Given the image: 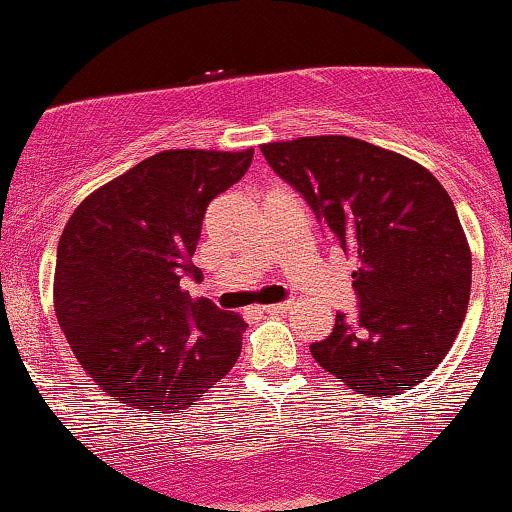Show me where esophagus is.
<instances>
[{
  "instance_id": "esophagus-1",
  "label": "esophagus",
  "mask_w": 512,
  "mask_h": 512,
  "mask_svg": "<svg viewBox=\"0 0 512 512\" xmlns=\"http://www.w3.org/2000/svg\"><path fill=\"white\" fill-rule=\"evenodd\" d=\"M291 308V303H274V305H262V313L267 315H279V313H286V310Z\"/></svg>"
}]
</instances>
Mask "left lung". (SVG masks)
<instances>
[{"label":"left lung","mask_w":512,"mask_h":512,"mask_svg":"<svg viewBox=\"0 0 512 512\" xmlns=\"http://www.w3.org/2000/svg\"><path fill=\"white\" fill-rule=\"evenodd\" d=\"M260 149L358 262V317L337 313L310 354L358 395L414 390L450 351L472 289V252L450 195L416 161L354 137Z\"/></svg>","instance_id":"8db88e82"}]
</instances>
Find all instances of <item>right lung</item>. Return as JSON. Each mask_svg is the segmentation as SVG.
Segmentation results:
<instances>
[{
	"instance_id": "add662e5",
	"label": "right lung",
	"mask_w": 512,
	"mask_h": 512,
	"mask_svg": "<svg viewBox=\"0 0 512 512\" xmlns=\"http://www.w3.org/2000/svg\"><path fill=\"white\" fill-rule=\"evenodd\" d=\"M255 151L170 149L91 192L57 245L55 313L76 361L105 395L175 414L214 387L243 346L245 320L182 289L209 202Z\"/></svg>"
}]
</instances>
